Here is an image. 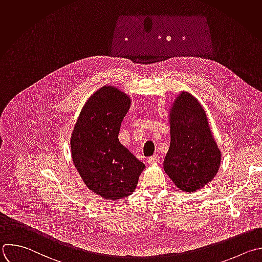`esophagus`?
Segmentation results:
<instances>
[{
    "label": "esophagus",
    "mask_w": 262,
    "mask_h": 262,
    "mask_svg": "<svg viewBox=\"0 0 262 262\" xmlns=\"http://www.w3.org/2000/svg\"><path fill=\"white\" fill-rule=\"evenodd\" d=\"M159 160H160V157L155 154V155H152V156H150V157L148 158V163H149V164H154V163L158 162Z\"/></svg>",
    "instance_id": "esophagus-1"
}]
</instances>
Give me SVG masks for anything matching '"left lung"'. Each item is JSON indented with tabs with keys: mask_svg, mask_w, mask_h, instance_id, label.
I'll list each match as a JSON object with an SVG mask.
<instances>
[{
	"mask_svg": "<svg viewBox=\"0 0 262 262\" xmlns=\"http://www.w3.org/2000/svg\"><path fill=\"white\" fill-rule=\"evenodd\" d=\"M168 109L170 143L163 169L179 190L195 192L215 178L221 150L205 109L188 92H181Z\"/></svg>",
	"mask_w": 262,
	"mask_h": 262,
	"instance_id": "1",
	"label": "left lung"
}]
</instances>
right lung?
<instances>
[{"label": "right lung", "instance_id": "1", "mask_svg": "<svg viewBox=\"0 0 262 262\" xmlns=\"http://www.w3.org/2000/svg\"><path fill=\"white\" fill-rule=\"evenodd\" d=\"M132 98L118 87L105 85L84 104L70 145L74 165L85 185L110 201L130 195L145 164L118 140Z\"/></svg>", "mask_w": 262, "mask_h": 262}]
</instances>
